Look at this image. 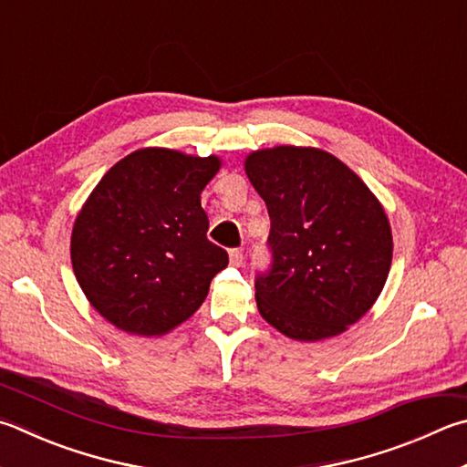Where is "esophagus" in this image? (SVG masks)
I'll return each mask as SVG.
<instances>
[{
	"label": "esophagus",
	"instance_id": "1",
	"mask_svg": "<svg viewBox=\"0 0 467 467\" xmlns=\"http://www.w3.org/2000/svg\"><path fill=\"white\" fill-rule=\"evenodd\" d=\"M228 257H231V265H234V267L243 265V251L241 249H233L231 253H228Z\"/></svg>",
	"mask_w": 467,
	"mask_h": 467
}]
</instances>
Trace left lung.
Wrapping results in <instances>:
<instances>
[{
  "label": "left lung",
  "instance_id": "1",
  "mask_svg": "<svg viewBox=\"0 0 467 467\" xmlns=\"http://www.w3.org/2000/svg\"><path fill=\"white\" fill-rule=\"evenodd\" d=\"M269 212L271 267L255 279L259 315L296 341L341 335L374 306L392 265L379 200L343 161L315 147L244 159Z\"/></svg>",
  "mask_w": 467,
  "mask_h": 467
}]
</instances>
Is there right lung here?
Masks as SVG:
<instances>
[{
	"mask_svg": "<svg viewBox=\"0 0 467 467\" xmlns=\"http://www.w3.org/2000/svg\"><path fill=\"white\" fill-rule=\"evenodd\" d=\"M220 159L139 149L118 161L75 218L71 263L89 304L116 328L161 337L206 300L228 265L208 241L200 193Z\"/></svg>",
	"mask_w": 467,
	"mask_h": 467,
	"instance_id": "obj_1",
	"label": "right lung"
}]
</instances>
